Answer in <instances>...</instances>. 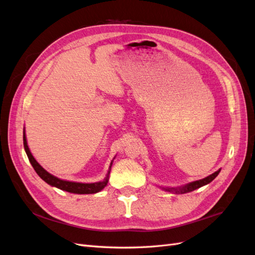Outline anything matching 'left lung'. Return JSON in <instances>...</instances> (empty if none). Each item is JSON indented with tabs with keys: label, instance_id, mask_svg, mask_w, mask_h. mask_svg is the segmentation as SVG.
<instances>
[{
	"label": "left lung",
	"instance_id": "8db88e82",
	"mask_svg": "<svg viewBox=\"0 0 255 255\" xmlns=\"http://www.w3.org/2000/svg\"><path fill=\"white\" fill-rule=\"evenodd\" d=\"M219 172H220V169H219L218 171L214 172L213 174L208 175L207 177H204V179L196 181V182L189 183L188 185H186V186H184V187H180V188H164V189L167 190V191H174V192H176V194H187V192H190V191L195 190L197 188H200V187L204 186V185H206L208 183H211L215 179V177L219 174Z\"/></svg>",
	"mask_w": 255,
	"mask_h": 255
}]
</instances>
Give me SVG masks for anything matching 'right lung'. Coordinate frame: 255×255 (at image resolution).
Returning <instances> with one entry per match:
<instances>
[{
	"label": "right lung",
	"mask_w": 255,
	"mask_h": 255,
	"mask_svg": "<svg viewBox=\"0 0 255 255\" xmlns=\"http://www.w3.org/2000/svg\"><path fill=\"white\" fill-rule=\"evenodd\" d=\"M23 144H24V149H25V152L27 154V157L30 161V164H32V166L35 169V171L37 172V174L39 175L44 182H47L48 184L52 185V186H55V187H57L61 190H66L68 192H72V194L84 195V194H96V192L101 191L107 185V182H109V175H107L102 182L90 183V184L75 183V182H69V181L60 180V179H58V177L50 174L48 171H45L44 169L37 163L36 159L34 158V156L32 155V153H30V151L28 149L27 142H26V137H25L24 133H23ZM112 164H111V167H112Z\"/></svg>",
	"instance_id": "obj_1"
}]
</instances>
